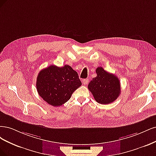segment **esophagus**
<instances>
[{
	"instance_id": "obj_1",
	"label": "esophagus",
	"mask_w": 156,
	"mask_h": 156,
	"mask_svg": "<svg viewBox=\"0 0 156 156\" xmlns=\"http://www.w3.org/2000/svg\"><path fill=\"white\" fill-rule=\"evenodd\" d=\"M82 82H83V83L84 84V85H86L87 83H88V82H89V79H83V80H82Z\"/></svg>"
}]
</instances>
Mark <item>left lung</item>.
Returning <instances> with one entry per match:
<instances>
[{
	"label": "left lung",
	"mask_w": 156,
	"mask_h": 156,
	"mask_svg": "<svg viewBox=\"0 0 156 156\" xmlns=\"http://www.w3.org/2000/svg\"><path fill=\"white\" fill-rule=\"evenodd\" d=\"M97 76L93 78L88 85V89L94 100L101 104L114 102L120 94V84L119 78L101 67L96 69Z\"/></svg>",
	"instance_id": "left-lung-1"
}]
</instances>
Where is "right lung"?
<instances>
[{
	"label": "right lung",
	"mask_w": 156,
	"mask_h": 156,
	"mask_svg": "<svg viewBox=\"0 0 156 156\" xmlns=\"http://www.w3.org/2000/svg\"><path fill=\"white\" fill-rule=\"evenodd\" d=\"M81 85L77 72L71 66L65 65L59 67L52 65L39 72L36 88L45 102L58 107L67 102Z\"/></svg>",
	"instance_id": "right-lung-1"
}]
</instances>
